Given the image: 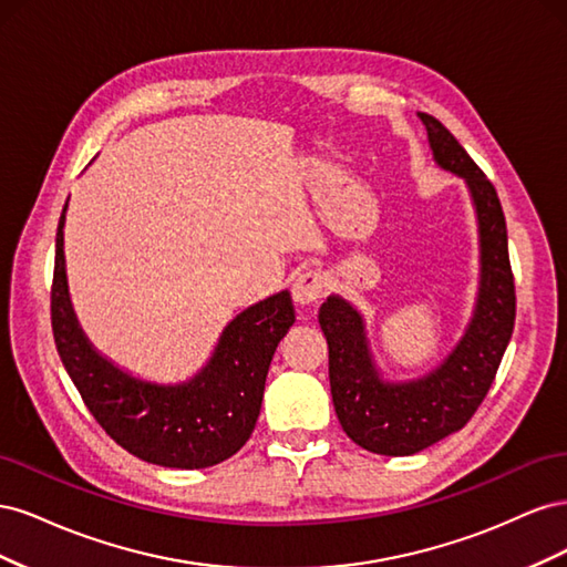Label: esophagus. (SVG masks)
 Here are the masks:
<instances>
[{
    "instance_id": "obj_1",
    "label": "esophagus",
    "mask_w": 567,
    "mask_h": 567,
    "mask_svg": "<svg viewBox=\"0 0 567 567\" xmlns=\"http://www.w3.org/2000/svg\"><path fill=\"white\" fill-rule=\"evenodd\" d=\"M323 274L317 269H307L302 274H298L296 281H293V300L298 305H315L321 296H323Z\"/></svg>"
}]
</instances>
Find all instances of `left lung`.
<instances>
[{"mask_svg":"<svg viewBox=\"0 0 567 567\" xmlns=\"http://www.w3.org/2000/svg\"><path fill=\"white\" fill-rule=\"evenodd\" d=\"M421 120L435 163L466 182L477 219L480 284L466 331L435 369L411 381H388L369 348L364 315L336 293L319 310L338 421L359 447L383 456L416 454L471 421L502 364L516 321L499 196L440 120L427 113Z\"/></svg>","mask_w":567,"mask_h":567,"instance_id":"8db88e82","label":"left lung"}]
</instances>
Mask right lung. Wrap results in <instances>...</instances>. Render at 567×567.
<instances>
[{
  "label": "right lung",
  "mask_w": 567,
  "mask_h": 567,
  "mask_svg": "<svg viewBox=\"0 0 567 567\" xmlns=\"http://www.w3.org/2000/svg\"><path fill=\"white\" fill-rule=\"evenodd\" d=\"M56 231L51 329L61 362L99 425L130 454L165 468H208L248 442L260 416L271 357L296 321L279 290L236 315L205 367L184 383H151L101 354L84 336L68 293L63 225Z\"/></svg>",
  "instance_id": "add662e5"
}]
</instances>
